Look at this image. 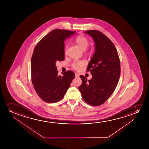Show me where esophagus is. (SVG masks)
Here are the masks:
<instances>
[{
  "instance_id": "obj_1",
  "label": "esophagus",
  "mask_w": 149,
  "mask_h": 149,
  "mask_svg": "<svg viewBox=\"0 0 149 149\" xmlns=\"http://www.w3.org/2000/svg\"><path fill=\"white\" fill-rule=\"evenodd\" d=\"M75 77L77 78L79 77V75H78L77 73L75 74Z\"/></svg>"
}]
</instances>
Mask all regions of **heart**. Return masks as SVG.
Returning <instances> with one entry per match:
<instances>
[{"label": "heart", "instance_id": "heart-1", "mask_svg": "<svg viewBox=\"0 0 149 149\" xmlns=\"http://www.w3.org/2000/svg\"><path fill=\"white\" fill-rule=\"evenodd\" d=\"M75 42L76 44L79 46L80 49H81L82 51H85L86 48H88V45H89V40L88 39L84 37V36L80 35L78 37L76 38L75 39ZM66 50H67V47L65 48V53H66ZM92 53L91 51H90L88 53L91 54ZM84 63L83 61H76L74 62L72 64V67L74 69L78 70L80 69V68L82 67L84 65Z\"/></svg>", "mask_w": 149, "mask_h": 149}]
</instances>
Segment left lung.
Returning a JSON list of instances; mask_svg holds the SVG:
<instances>
[{
    "mask_svg": "<svg viewBox=\"0 0 149 149\" xmlns=\"http://www.w3.org/2000/svg\"><path fill=\"white\" fill-rule=\"evenodd\" d=\"M84 33L92 37L95 51L86 69L91 72L92 79L88 80L84 76H80L82 84L79 90L86 103L100 106L116 88L120 77V61L116 48L108 37L96 30Z\"/></svg>",
    "mask_w": 149,
    "mask_h": 149,
    "instance_id": "obj_1",
    "label": "left lung"
}]
</instances>
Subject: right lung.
Instances as JSON below:
<instances>
[{"instance_id": "1", "label": "right lung", "mask_w": 149, "mask_h": 149, "mask_svg": "<svg viewBox=\"0 0 149 149\" xmlns=\"http://www.w3.org/2000/svg\"><path fill=\"white\" fill-rule=\"evenodd\" d=\"M75 33L54 29L35 47L31 59V81L37 94L45 102L61 100L75 77L72 71L58 75L55 63L65 59V40Z\"/></svg>"}]
</instances>
